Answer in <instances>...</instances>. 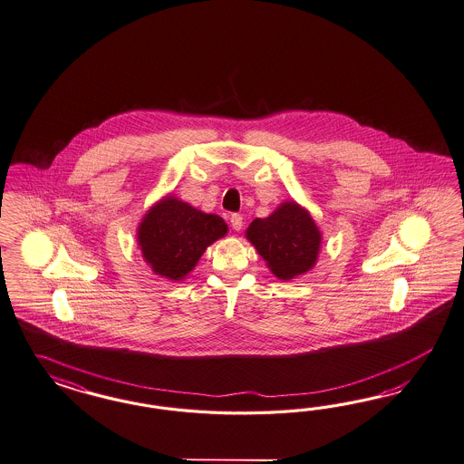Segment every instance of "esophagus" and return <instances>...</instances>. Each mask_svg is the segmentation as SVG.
Listing matches in <instances>:
<instances>
[{
  "instance_id": "obj_1",
  "label": "esophagus",
  "mask_w": 464,
  "mask_h": 464,
  "mask_svg": "<svg viewBox=\"0 0 464 464\" xmlns=\"http://www.w3.org/2000/svg\"><path fill=\"white\" fill-rule=\"evenodd\" d=\"M231 226H233L235 231H239L243 227V218L239 214H233L231 216Z\"/></svg>"
}]
</instances>
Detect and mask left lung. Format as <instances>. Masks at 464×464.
I'll use <instances>...</instances> for the list:
<instances>
[{"mask_svg":"<svg viewBox=\"0 0 464 464\" xmlns=\"http://www.w3.org/2000/svg\"><path fill=\"white\" fill-rule=\"evenodd\" d=\"M245 237L279 281L304 276L316 266L324 233L311 212L295 200H284L267 218H256Z\"/></svg>","mask_w":464,"mask_h":464,"instance_id":"obj_1","label":"left lung"}]
</instances>
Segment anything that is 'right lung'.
I'll return each instance as SVG.
<instances>
[{
	"instance_id": "right-lung-1",
	"label": "right lung",
	"mask_w": 464,
	"mask_h": 464,
	"mask_svg": "<svg viewBox=\"0 0 464 464\" xmlns=\"http://www.w3.org/2000/svg\"><path fill=\"white\" fill-rule=\"evenodd\" d=\"M227 225L218 214L196 209L173 194L163 196L138 225V246L153 274L180 282L196 268L214 241L225 238Z\"/></svg>"
}]
</instances>
